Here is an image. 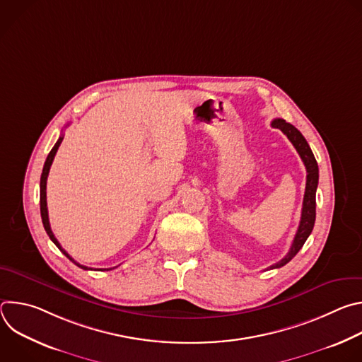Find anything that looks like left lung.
Returning <instances> with one entry per match:
<instances>
[{
	"label": "left lung",
	"instance_id": "1",
	"mask_svg": "<svg viewBox=\"0 0 362 362\" xmlns=\"http://www.w3.org/2000/svg\"><path fill=\"white\" fill-rule=\"evenodd\" d=\"M272 127L279 129L288 139L289 141L293 144V147L296 148L298 154L300 156L305 168H306V186H305V194H303V203H302V214H300V222L296 230V235L293 238L292 246L289 249V252L285 255V257L269 267V269H275V268H281L284 265H286L292 257L300 250V247L303 246V243L306 242L308 236L311 235L314 225H315V208H317V200H315V194H317V187H318V163L314 158V153L309 147L308 141L305 140V137L300 134V132L292 126L291 123H286L284 119H275L271 123Z\"/></svg>",
	"mask_w": 362,
	"mask_h": 362
}]
</instances>
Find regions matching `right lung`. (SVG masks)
<instances>
[{"instance_id":"right-lung-1","label":"right lung","mask_w":362,"mask_h":362,"mask_svg":"<svg viewBox=\"0 0 362 362\" xmlns=\"http://www.w3.org/2000/svg\"><path fill=\"white\" fill-rule=\"evenodd\" d=\"M62 141H63V134L59 137V140H57V143L54 144V147L51 148V151L48 153V156H47V160H45V163H44V168H42V173H41V179H40V211H41V219H42V225H44V229H45V232H47V235L49 236V239L54 242V245L69 257V259L71 261V262H74L78 268H81V269H86V271H88V269H91V268H87V267H84V265H80L78 262H76L73 257L62 247V245L59 243V240L56 239V236H54V233L51 232V228H49V221H48V211H47V192H45V189H47V177H48V172H49V168H51V163H53V160H54V156H56V153H57V150H59V147H60V144H62ZM112 269V268H110ZM110 269H97V271H110Z\"/></svg>"}]
</instances>
